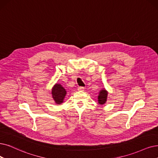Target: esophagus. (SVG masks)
Here are the masks:
<instances>
[{
	"mask_svg": "<svg viewBox=\"0 0 158 158\" xmlns=\"http://www.w3.org/2000/svg\"><path fill=\"white\" fill-rule=\"evenodd\" d=\"M78 91H84V87H78Z\"/></svg>",
	"mask_w": 158,
	"mask_h": 158,
	"instance_id": "1",
	"label": "esophagus"
}]
</instances>
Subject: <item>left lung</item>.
Returning <instances> with one entry per match:
<instances>
[{
  "label": "left lung",
  "instance_id": "8db88e82",
  "mask_svg": "<svg viewBox=\"0 0 158 158\" xmlns=\"http://www.w3.org/2000/svg\"><path fill=\"white\" fill-rule=\"evenodd\" d=\"M108 94V92L105 89L104 87L102 88V89H100L98 93V103L100 105H104L107 100Z\"/></svg>",
  "mask_w": 158,
  "mask_h": 158
}]
</instances>
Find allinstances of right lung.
Here are the masks:
<instances>
[{"mask_svg": "<svg viewBox=\"0 0 158 158\" xmlns=\"http://www.w3.org/2000/svg\"><path fill=\"white\" fill-rule=\"evenodd\" d=\"M51 91L52 98L56 104L60 105L64 102V98L67 94V91L60 84H55L52 88Z\"/></svg>", "mask_w": 158, "mask_h": 158, "instance_id": "right-lung-1", "label": "right lung"}]
</instances>
